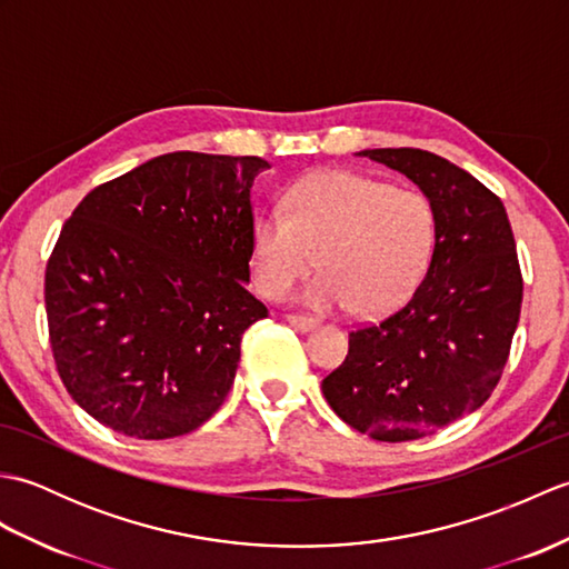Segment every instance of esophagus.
Listing matches in <instances>:
<instances>
[{
    "label": "esophagus",
    "instance_id": "obj_1",
    "mask_svg": "<svg viewBox=\"0 0 569 569\" xmlns=\"http://www.w3.org/2000/svg\"><path fill=\"white\" fill-rule=\"evenodd\" d=\"M286 320H288V325H293V328L300 330V332L316 330L320 325L316 318H308V316H286Z\"/></svg>",
    "mask_w": 569,
    "mask_h": 569
}]
</instances>
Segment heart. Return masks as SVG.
Here are the masks:
<instances>
[{
    "mask_svg": "<svg viewBox=\"0 0 569 569\" xmlns=\"http://www.w3.org/2000/svg\"><path fill=\"white\" fill-rule=\"evenodd\" d=\"M438 222L432 202L413 188L325 168L286 192L283 212L251 227V269L259 291L283 296L312 266L322 269L300 300L365 318L401 306L426 273Z\"/></svg>",
    "mask_w": 569,
    "mask_h": 569,
    "instance_id": "obj_1",
    "label": "heart"
}]
</instances>
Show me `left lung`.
Masks as SVG:
<instances>
[{
  "mask_svg": "<svg viewBox=\"0 0 569 569\" xmlns=\"http://www.w3.org/2000/svg\"><path fill=\"white\" fill-rule=\"evenodd\" d=\"M359 156L413 180L438 234L428 273L406 303L349 332V352L322 379L347 426L403 442L477 410L499 383L521 316L523 278L503 202L465 168L420 149Z\"/></svg>",
  "mask_w": 569,
  "mask_h": 569,
  "instance_id": "8db88e82",
  "label": "left lung"
}]
</instances>
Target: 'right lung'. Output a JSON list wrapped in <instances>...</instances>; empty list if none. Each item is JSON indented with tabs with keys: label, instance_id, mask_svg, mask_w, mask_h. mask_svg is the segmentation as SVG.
<instances>
[{
	"label": "right lung",
	"instance_id": "right-lung-1",
	"mask_svg": "<svg viewBox=\"0 0 569 569\" xmlns=\"http://www.w3.org/2000/svg\"><path fill=\"white\" fill-rule=\"evenodd\" d=\"M259 156L173 151L84 196L46 266L48 335L84 413L137 440L200 428L232 389Z\"/></svg>",
	"mask_w": 569,
	"mask_h": 569
}]
</instances>
